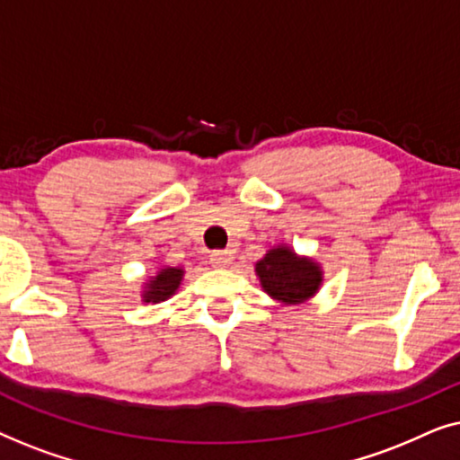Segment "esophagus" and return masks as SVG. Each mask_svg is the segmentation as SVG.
I'll return each instance as SVG.
<instances>
[{
    "label": "esophagus",
    "instance_id": "obj_1",
    "mask_svg": "<svg viewBox=\"0 0 460 460\" xmlns=\"http://www.w3.org/2000/svg\"><path fill=\"white\" fill-rule=\"evenodd\" d=\"M209 260L216 268H228V263L232 261V253L230 251H211Z\"/></svg>",
    "mask_w": 460,
    "mask_h": 460
}]
</instances>
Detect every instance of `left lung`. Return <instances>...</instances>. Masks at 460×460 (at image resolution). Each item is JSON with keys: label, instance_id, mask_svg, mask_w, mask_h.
I'll return each instance as SVG.
<instances>
[{"label": "left lung", "instance_id": "left-lung-1", "mask_svg": "<svg viewBox=\"0 0 460 460\" xmlns=\"http://www.w3.org/2000/svg\"><path fill=\"white\" fill-rule=\"evenodd\" d=\"M263 291L287 304H299L318 291L320 270L310 260H299L291 249L279 247L257 261Z\"/></svg>", "mask_w": 460, "mask_h": 460}]
</instances>
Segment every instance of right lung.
Masks as SVG:
<instances>
[{"label":"right lung","mask_w":460,"mask_h":460,"mask_svg":"<svg viewBox=\"0 0 460 460\" xmlns=\"http://www.w3.org/2000/svg\"><path fill=\"white\" fill-rule=\"evenodd\" d=\"M181 270L180 268H165L156 274V279L148 282L146 293H144V301H165L169 295L175 293V288L180 287L181 280Z\"/></svg>","instance_id":"obj_1"}]
</instances>
